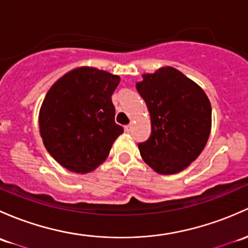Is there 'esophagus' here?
<instances>
[{
	"label": "esophagus",
	"instance_id": "obj_1",
	"mask_svg": "<svg viewBox=\"0 0 248 248\" xmlns=\"http://www.w3.org/2000/svg\"><path fill=\"white\" fill-rule=\"evenodd\" d=\"M132 129H133L132 124H126V126H124V132L126 133H131Z\"/></svg>",
	"mask_w": 248,
	"mask_h": 248
}]
</instances>
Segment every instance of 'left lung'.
<instances>
[{
    "instance_id": "8db88e82",
    "label": "left lung",
    "mask_w": 248,
    "mask_h": 248,
    "mask_svg": "<svg viewBox=\"0 0 248 248\" xmlns=\"http://www.w3.org/2000/svg\"><path fill=\"white\" fill-rule=\"evenodd\" d=\"M142 78L137 90L150 110L152 132L138 144L140 155L158 173H177L207 144L212 106L204 91L173 67H160Z\"/></svg>"
}]
</instances>
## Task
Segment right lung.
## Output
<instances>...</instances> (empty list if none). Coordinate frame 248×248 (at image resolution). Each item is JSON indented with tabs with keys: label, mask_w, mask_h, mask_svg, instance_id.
<instances>
[{
	"label": "right lung",
	"mask_w": 248,
	"mask_h": 248,
	"mask_svg": "<svg viewBox=\"0 0 248 248\" xmlns=\"http://www.w3.org/2000/svg\"><path fill=\"white\" fill-rule=\"evenodd\" d=\"M120 77L95 67H78L57 80L41 104L44 145L62 166L77 173L95 170L124 133L115 124L111 95Z\"/></svg>",
	"instance_id": "1"
}]
</instances>
